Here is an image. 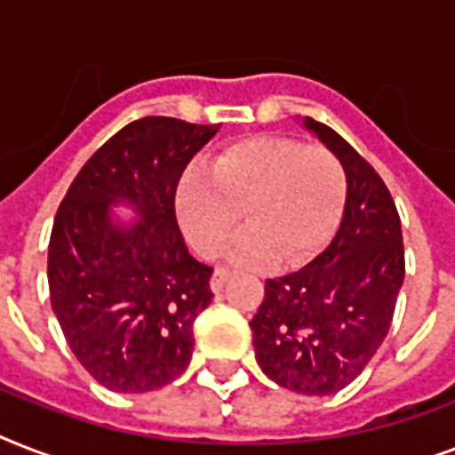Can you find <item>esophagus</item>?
<instances>
[{"mask_svg":"<svg viewBox=\"0 0 455 455\" xmlns=\"http://www.w3.org/2000/svg\"><path fill=\"white\" fill-rule=\"evenodd\" d=\"M228 276H231V274H228L227 269H214L212 278H210V291L220 292L221 288H224V283L228 281Z\"/></svg>","mask_w":455,"mask_h":455,"instance_id":"1","label":"esophagus"}]
</instances>
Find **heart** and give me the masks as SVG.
Segmentation results:
<instances>
[{"instance_id": "1", "label": "heart", "mask_w": 455, "mask_h": 455, "mask_svg": "<svg viewBox=\"0 0 455 455\" xmlns=\"http://www.w3.org/2000/svg\"><path fill=\"white\" fill-rule=\"evenodd\" d=\"M345 205V170L331 151L285 137L227 146L210 172L191 170L177 191V220L203 259L220 255L241 220L228 259L241 267L309 262L328 245Z\"/></svg>"}]
</instances>
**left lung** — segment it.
<instances>
[{
	"instance_id": "1",
	"label": "left lung",
	"mask_w": 455,
	"mask_h": 455,
	"mask_svg": "<svg viewBox=\"0 0 455 455\" xmlns=\"http://www.w3.org/2000/svg\"><path fill=\"white\" fill-rule=\"evenodd\" d=\"M338 157L345 210L331 245L295 274L269 278L250 321L267 378L309 396L335 395L373 359L403 283L402 221L378 172L328 124L302 117Z\"/></svg>"
}]
</instances>
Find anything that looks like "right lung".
<instances>
[{
    "instance_id": "add662e5",
    "label": "right lung",
    "mask_w": 455,
    "mask_h": 455,
    "mask_svg": "<svg viewBox=\"0 0 455 455\" xmlns=\"http://www.w3.org/2000/svg\"><path fill=\"white\" fill-rule=\"evenodd\" d=\"M217 132L220 124L177 117L130 123L89 157L56 212L46 264L52 309L77 361L113 392L160 389L191 363L212 269L188 255L174 193ZM116 204L138 217L120 220Z\"/></svg>"
}]
</instances>
